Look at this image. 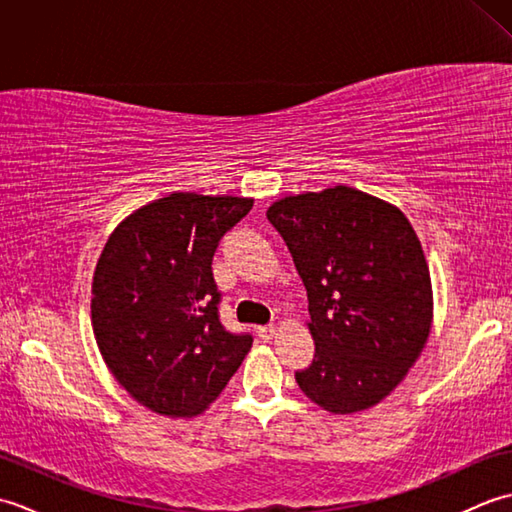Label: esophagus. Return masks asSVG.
<instances>
[{"mask_svg":"<svg viewBox=\"0 0 512 512\" xmlns=\"http://www.w3.org/2000/svg\"><path fill=\"white\" fill-rule=\"evenodd\" d=\"M275 332H277L275 325H259V328H257V336H259V339H264V341L273 339Z\"/></svg>","mask_w":512,"mask_h":512,"instance_id":"34e87169","label":"esophagus"}]
</instances>
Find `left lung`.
I'll list each match as a JSON object with an SVG mask.
<instances>
[{
	"instance_id": "1",
	"label": "left lung",
	"mask_w": 512,
	"mask_h": 512,
	"mask_svg": "<svg viewBox=\"0 0 512 512\" xmlns=\"http://www.w3.org/2000/svg\"><path fill=\"white\" fill-rule=\"evenodd\" d=\"M308 290L314 361L295 374L330 413L378 405L418 361L433 323L431 275L398 206L352 187L268 206Z\"/></svg>"
}]
</instances>
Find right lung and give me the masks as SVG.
<instances>
[{
    "mask_svg": "<svg viewBox=\"0 0 512 512\" xmlns=\"http://www.w3.org/2000/svg\"><path fill=\"white\" fill-rule=\"evenodd\" d=\"M253 198L171 193L114 228L92 279V330L116 383L140 405L193 418L253 347L217 317V242Z\"/></svg>",
    "mask_w": 512,
    "mask_h": 512,
    "instance_id": "obj_1",
    "label": "right lung"
}]
</instances>
